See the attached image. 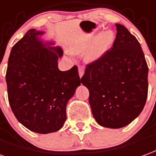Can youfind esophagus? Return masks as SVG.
I'll return each mask as SVG.
<instances>
[{"label":"esophagus","mask_w":156,"mask_h":156,"mask_svg":"<svg viewBox=\"0 0 156 156\" xmlns=\"http://www.w3.org/2000/svg\"><path fill=\"white\" fill-rule=\"evenodd\" d=\"M84 70H85V68L84 66H78V74H79V77L82 78V76L83 75Z\"/></svg>","instance_id":"1"}]
</instances>
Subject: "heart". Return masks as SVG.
<instances>
[{"instance_id":"heart-1","label":"heart","mask_w":156,"mask_h":156,"mask_svg":"<svg viewBox=\"0 0 156 156\" xmlns=\"http://www.w3.org/2000/svg\"><path fill=\"white\" fill-rule=\"evenodd\" d=\"M114 36L112 31H104L97 36L93 33L85 37L82 42L73 46V50L75 53H82L87 49L86 56L92 60L99 58L107 51L112 44Z\"/></svg>"}]
</instances>
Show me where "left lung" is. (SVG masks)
I'll list each match as a JSON object with an SVG mask.
<instances>
[{"instance_id":"obj_1","label":"left lung","mask_w":156,"mask_h":156,"mask_svg":"<svg viewBox=\"0 0 156 156\" xmlns=\"http://www.w3.org/2000/svg\"><path fill=\"white\" fill-rule=\"evenodd\" d=\"M112 47L87 64L82 83L99 125L121 128L142 112L148 94V66L136 38L116 24Z\"/></svg>"}]
</instances>
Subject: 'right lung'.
<instances>
[{"mask_svg": "<svg viewBox=\"0 0 156 156\" xmlns=\"http://www.w3.org/2000/svg\"><path fill=\"white\" fill-rule=\"evenodd\" d=\"M44 31L31 29L12 47L5 74L8 100L16 119L29 130L47 134L66 121V106L81 84L78 67L58 68L60 48L43 43Z\"/></svg>", "mask_w": 156, "mask_h": 156, "instance_id": "add662e5", "label": "right lung"}]
</instances>
